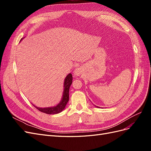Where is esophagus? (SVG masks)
<instances>
[{"label": "esophagus", "instance_id": "34e87169", "mask_svg": "<svg viewBox=\"0 0 151 151\" xmlns=\"http://www.w3.org/2000/svg\"><path fill=\"white\" fill-rule=\"evenodd\" d=\"M74 74H75V75H76V76H79V75L81 74V69H80L79 68H76V69L75 70Z\"/></svg>", "mask_w": 151, "mask_h": 151}]
</instances>
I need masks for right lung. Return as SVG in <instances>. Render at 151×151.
Wrapping results in <instances>:
<instances>
[{
    "label": "right lung",
    "instance_id": "add662e5",
    "mask_svg": "<svg viewBox=\"0 0 151 151\" xmlns=\"http://www.w3.org/2000/svg\"><path fill=\"white\" fill-rule=\"evenodd\" d=\"M72 83V76L71 74H69L67 76L64 81V91H63V97L62 101L59 103L57 106L51 107V108H38L35 106V107L38 109L41 112H43L47 114H57L61 112L63 109L65 108L66 104H67L68 100H69V88L70 86Z\"/></svg>",
    "mask_w": 151,
    "mask_h": 151
}]
</instances>
